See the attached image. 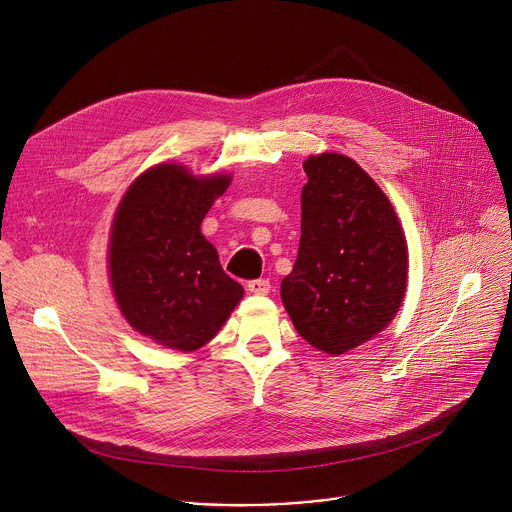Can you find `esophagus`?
<instances>
[{
    "mask_svg": "<svg viewBox=\"0 0 512 512\" xmlns=\"http://www.w3.org/2000/svg\"><path fill=\"white\" fill-rule=\"evenodd\" d=\"M247 287H249L251 294H255V296H267L269 289H271V283L267 279H253V281L247 283Z\"/></svg>",
    "mask_w": 512,
    "mask_h": 512,
    "instance_id": "34e87169",
    "label": "esophagus"
}]
</instances>
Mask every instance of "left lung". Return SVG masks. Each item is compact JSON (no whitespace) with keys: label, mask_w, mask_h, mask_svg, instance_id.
<instances>
[{"label":"left lung","mask_w":512,"mask_h":512,"mask_svg":"<svg viewBox=\"0 0 512 512\" xmlns=\"http://www.w3.org/2000/svg\"><path fill=\"white\" fill-rule=\"evenodd\" d=\"M302 237L281 302L314 348L344 354L379 334L401 308L407 243L377 182L342 154L304 162Z\"/></svg>","instance_id":"8db88e82"}]
</instances>
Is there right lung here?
<instances>
[{
  "instance_id": "obj_1",
  "label": "right lung",
  "mask_w": 512,
  "mask_h": 512,
  "mask_svg": "<svg viewBox=\"0 0 512 512\" xmlns=\"http://www.w3.org/2000/svg\"><path fill=\"white\" fill-rule=\"evenodd\" d=\"M231 176H194L180 164L145 170L121 198L109 239V277L129 326L154 342L192 352L216 336L243 287L200 233Z\"/></svg>"
}]
</instances>
